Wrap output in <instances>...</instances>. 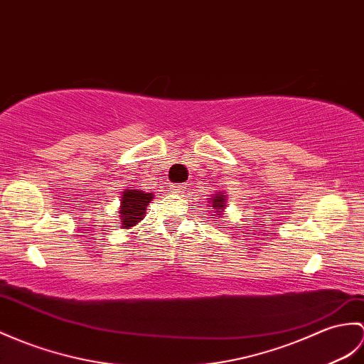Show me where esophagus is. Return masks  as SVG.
<instances>
[{
    "instance_id": "esophagus-1",
    "label": "esophagus",
    "mask_w": 364,
    "mask_h": 364,
    "mask_svg": "<svg viewBox=\"0 0 364 364\" xmlns=\"http://www.w3.org/2000/svg\"><path fill=\"white\" fill-rule=\"evenodd\" d=\"M186 189V184H172L171 186V192L173 193H181Z\"/></svg>"
}]
</instances>
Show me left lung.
<instances>
[{
    "label": "left lung",
    "instance_id": "left-lung-1",
    "mask_svg": "<svg viewBox=\"0 0 364 364\" xmlns=\"http://www.w3.org/2000/svg\"><path fill=\"white\" fill-rule=\"evenodd\" d=\"M209 203H210V206H209L210 209H217L218 213H220V210H223L226 208V197L222 192H217V193H214ZM217 215H222V214H217Z\"/></svg>",
    "mask_w": 364,
    "mask_h": 364
}]
</instances>
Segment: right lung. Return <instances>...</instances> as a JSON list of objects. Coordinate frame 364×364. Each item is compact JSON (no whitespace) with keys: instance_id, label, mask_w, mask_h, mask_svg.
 Listing matches in <instances>:
<instances>
[{"instance_id":"obj_1","label":"right lung","mask_w":364,"mask_h":364,"mask_svg":"<svg viewBox=\"0 0 364 364\" xmlns=\"http://www.w3.org/2000/svg\"><path fill=\"white\" fill-rule=\"evenodd\" d=\"M121 226L122 230H130L132 226L138 225L146 215L147 205L154 198V193H146L144 191L125 189L121 197Z\"/></svg>"}]
</instances>
